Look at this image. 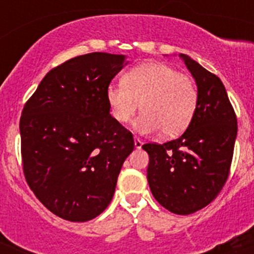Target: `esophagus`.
Instances as JSON below:
<instances>
[{"label": "esophagus", "instance_id": "34e87169", "mask_svg": "<svg viewBox=\"0 0 254 254\" xmlns=\"http://www.w3.org/2000/svg\"><path fill=\"white\" fill-rule=\"evenodd\" d=\"M142 141L140 140V138L138 137H134V147H136V149H141V146H142Z\"/></svg>", "mask_w": 254, "mask_h": 254}]
</instances>
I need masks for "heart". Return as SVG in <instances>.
<instances>
[{"mask_svg": "<svg viewBox=\"0 0 254 254\" xmlns=\"http://www.w3.org/2000/svg\"><path fill=\"white\" fill-rule=\"evenodd\" d=\"M107 102L116 122L128 123L140 107L142 114L133 125L136 131H161L164 137H176L193 120L198 91L187 73L167 64L146 62L127 71L121 85H109Z\"/></svg>", "mask_w": 254, "mask_h": 254, "instance_id": "1", "label": "heart"}]
</instances>
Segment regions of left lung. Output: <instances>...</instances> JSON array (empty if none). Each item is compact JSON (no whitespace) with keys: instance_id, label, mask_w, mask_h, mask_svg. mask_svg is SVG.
Here are the masks:
<instances>
[{"instance_id":"8db88e82","label":"left lung","mask_w":254,"mask_h":254,"mask_svg":"<svg viewBox=\"0 0 254 254\" xmlns=\"http://www.w3.org/2000/svg\"><path fill=\"white\" fill-rule=\"evenodd\" d=\"M193 76L198 104L188 128L163 145L145 143L149 154L147 182L152 196L177 215L207 206L223 190L237 138V116L225 86L187 55H179Z\"/></svg>"}]
</instances>
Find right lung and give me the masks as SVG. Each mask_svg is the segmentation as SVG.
<instances>
[{"label":"right lung","mask_w":254,"mask_h":254,"mask_svg":"<svg viewBox=\"0 0 254 254\" xmlns=\"http://www.w3.org/2000/svg\"><path fill=\"white\" fill-rule=\"evenodd\" d=\"M128 62L94 52L51 69L20 118L22 168L51 212L84 223L113 198L133 136L111 116L107 87Z\"/></svg>","instance_id":"obj_1"}]
</instances>
